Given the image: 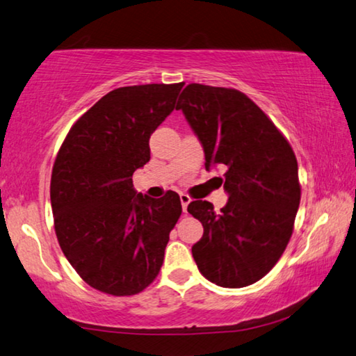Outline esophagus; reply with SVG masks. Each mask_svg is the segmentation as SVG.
Returning a JSON list of instances; mask_svg holds the SVG:
<instances>
[{"label":"esophagus","mask_w":356,"mask_h":356,"mask_svg":"<svg viewBox=\"0 0 356 356\" xmlns=\"http://www.w3.org/2000/svg\"><path fill=\"white\" fill-rule=\"evenodd\" d=\"M190 196L188 195H185V193H180V202H182V209H184V212H187V207H188V204H190Z\"/></svg>","instance_id":"1"}]
</instances>
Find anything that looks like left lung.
Listing matches in <instances>:
<instances>
[{"mask_svg": "<svg viewBox=\"0 0 356 356\" xmlns=\"http://www.w3.org/2000/svg\"><path fill=\"white\" fill-rule=\"evenodd\" d=\"M176 109L201 140L206 169L227 168V206L191 201L187 211L204 228L191 247L200 273L225 289L263 279L291 238L301 185L291 145L273 120L239 90L190 83Z\"/></svg>", "mask_w": 356, "mask_h": 356, "instance_id": "left-lung-1", "label": "left lung"}]
</instances>
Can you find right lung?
<instances>
[{
    "instance_id": "right-lung-1",
    "label": "right lung",
    "mask_w": 356,
    "mask_h": 356,
    "mask_svg": "<svg viewBox=\"0 0 356 356\" xmlns=\"http://www.w3.org/2000/svg\"><path fill=\"white\" fill-rule=\"evenodd\" d=\"M182 87L112 90L71 127L56 154L50 179L55 234L95 290L138 295L160 273L182 204L171 190L158 200L136 193L131 177L150 160V134L174 111Z\"/></svg>"
}]
</instances>
